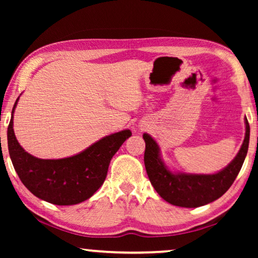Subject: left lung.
I'll return each mask as SVG.
<instances>
[{
	"label": "left lung",
	"instance_id": "1",
	"mask_svg": "<svg viewBox=\"0 0 258 258\" xmlns=\"http://www.w3.org/2000/svg\"><path fill=\"white\" fill-rule=\"evenodd\" d=\"M246 133L237 156L223 169L213 174L174 172L161 158L158 143L150 134H143L146 142L145 165L151 184L161 198L178 207L196 208L222 197L232 185L242 167L249 146L250 128L244 117Z\"/></svg>",
	"mask_w": 258,
	"mask_h": 258
}]
</instances>
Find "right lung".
I'll return each instance as SVG.
<instances>
[{
  "mask_svg": "<svg viewBox=\"0 0 258 258\" xmlns=\"http://www.w3.org/2000/svg\"><path fill=\"white\" fill-rule=\"evenodd\" d=\"M19 98L12 109L8 127V148L12 164L24 185L37 198L59 206H71L92 197L106 180L113 155L132 132L123 130L107 135L72 157L37 158L19 145L15 135L14 113Z\"/></svg>",
  "mask_w": 258,
  "mask_h": 258,
  "instance_id": "1",
  "label": "right lung"
}]
</instances>
